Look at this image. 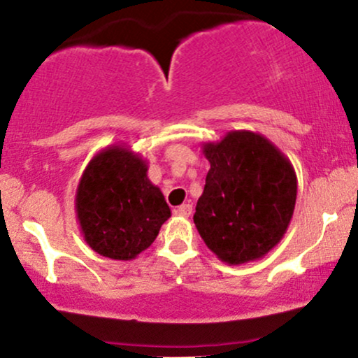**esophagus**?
<instances>
[{
  "label": "esophagus",
  "mask_w": 358,
  "mask_h": 358,
  "mask_svg": "<svg viewBox=\"0 0 358 358\" xmlns=\"http://www.w3.org/2000/svg\"><path fill=\"white\" fill-rule=\"evenodd\" d=\"M175 213H176V215H182V217H190V213H192V205H190V203L180 205V207L175 208Z\"/></svg>",
  "instance_id": "34e87169"
}]
</instances>
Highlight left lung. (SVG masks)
<instances>
[{"mask_svg": "<svg viewBox=\"0 0 358 358\" xmlns=\"http://www.w3.org/2000/svg\"><path fill=\"white\" fill-rule=\"evenodd\" d=\"M210 163L193 222L207 248L229 266L262 259L293 219L298 180L281 150L254 131L203 143Z\"/></svg>", "mask_w": 358, "mask_h": 358, "instance_id": "obj_1", "label": "left lung"}]
</instances>
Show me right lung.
I'll return each instance as SVG.
<instances>
[{
    "instance_id": "obj_1",
    "label": "right lung",
    "mask_w": 358,
    "mask_h": 358,
    "mask_svg": "<svg viewBox=\"0 0 358 358\" xmlns=\"http://www.w3.org/2000/svg\"><path fill=\"white\" fill-rule=\"evenodd\" d=\"M76 215L90 249L131 261L153 244L171 210L148 178L146 159L129 146L110 145L92 156L80 176Z\"/></svg>"
}]
</instances>
